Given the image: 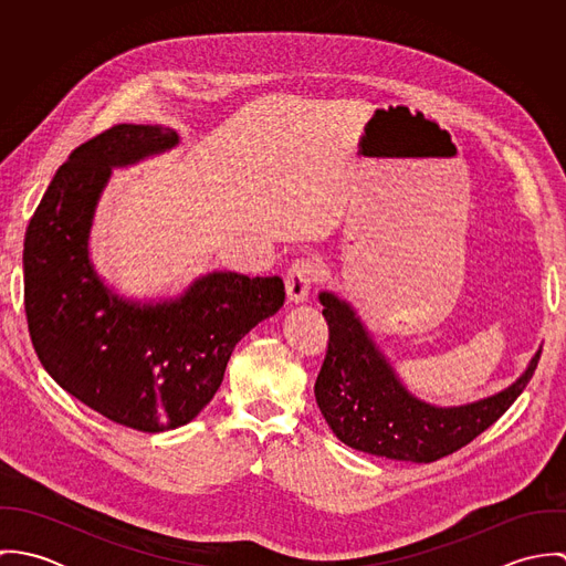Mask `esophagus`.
Listing matches in <instances>:
<instances>
[{"instance_id": "1", "label": "esophagus", "mask_w": 566, "mask_h": 566, "mask_svg": "<svg viewBox=\"0 0 566 566\" xmlns=\"http://www.w3.org/2000/svg\"><path fill=\"white\" fill-rule=\"evenodd\" d=\"M321 276H323V270L316 259H312V256L296 259L285 274L287 298L292 303H305L312 294V287L321 281Z\"/></svg>"}]
</instances>
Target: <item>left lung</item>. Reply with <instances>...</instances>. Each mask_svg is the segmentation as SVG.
<instances>
[{
  "instance_id": "obj_1",
  "label": "left lung",
  "mask_w": 566,
  "mask_h": 566,
  "mask_svg": "<svg viewBox=\"0 0 566 566\" xmlns=\"http://www.w3.org/2000/svg\"><path fill=\"white\" fill-rule=\"evenodd\" d=\"M328 346L316 379V401L333 433L348 447L403 462H436L467 447L496 422L530 384L541 348L527 370L505 390L478 403L436 407L411 397L355 310L323 292Z\"/></svg>"
}]
</instances>
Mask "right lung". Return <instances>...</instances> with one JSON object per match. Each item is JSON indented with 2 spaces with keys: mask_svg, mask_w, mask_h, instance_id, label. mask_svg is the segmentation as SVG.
Returning <instances> with one entry per match:
<instances>
[{
  "mask_svg": "<svg viewBox=\"0 0 566 566\" xmlns=\"http://www.w3.org/2000/svg\"><path fill=\"white\" fill-rule=\"evenodd\" d=\"M178 144L171 128L117 124L54 174L23 242V303L52 379L104 418L146 433L193 420L243 335L285 301L279 276L213 272L157 305L124 301L95 274L88 233L113 167Z\"/></svg>",
  "mask_w": 566,
  "mask_h": 566,
  "instance_id": "add662e5",
  "label": "right lung"
}]
</instances>
